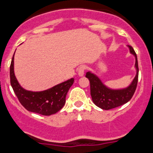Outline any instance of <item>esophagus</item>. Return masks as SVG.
<instances>
[{
    "label": "esophagus",
    "instance_id": "esophagus-1",
    "mask_svg": "<svg viewBox=\"0 0 153 153\" xmlns=\"http://www.w3.org/2000/svg\"><path fill=\"white\" fill-rule=\"evenodd\" d=\"M86 66H81L78 68V76L79 77H82L84 76V71L86 70Z\"/></svg>",
    "mask_w": 153,
    "mask_h": 153
}]
</instances>
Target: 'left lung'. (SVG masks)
<instances>
[{"mask_svg": "<svg viewBox=\"0 0 153 153\" xmlns=\"http://www.w3.org/2000/svg\"><path fill=\"white\" fill-rule=\"evenodd\" d=\"M127 47L130 54L135 57V68L136 70L135 78L129 86L121 89H112L105 85L96 74L91 71L86 72V78L89 79L90 83V94L92 101L101 109L108 110L123 105L127 103L135 93L138 78V59L133 48L131 46Z\"/></svg>", "mask_w": 153, "mask_h": 153, "instance_id": "1", "label": "left lung"}]
</instances>
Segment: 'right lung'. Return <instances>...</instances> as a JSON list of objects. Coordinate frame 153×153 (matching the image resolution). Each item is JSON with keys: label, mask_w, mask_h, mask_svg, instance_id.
Segmentation results:
<instances>
[{"label": "right lung", "mask_w": 153, "mask_h": 153, "mask_svg": "<svg viewBox=\"0 0 153 153\" xmlns=\"http://www.w3.org/2000/svg\"><path fill=\"white\" fill-rule=\"evenodd\" d=\"M14 55L10 65V83L20 103L26 109L43 115H51L58 112L66 102V96L74 83L72 78L49 89L38 92L27 90L17 80L14 71Z\"/></svg>", "instance_id": "1"}]
</instances>
